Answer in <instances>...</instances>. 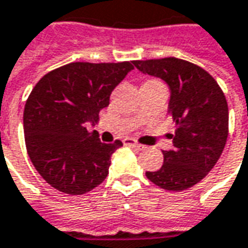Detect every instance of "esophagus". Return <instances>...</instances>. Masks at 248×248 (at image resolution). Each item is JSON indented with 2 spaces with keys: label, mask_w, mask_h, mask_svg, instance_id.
<instances>
[{
  "label": "esophagus",
  "mask_w": 248,
  "mask_h": 248,
  "mask_svg": "<svg viewBox=\"0 0 248 248\" xmlns=\"http://www.w3.org/2000/svg\"><path fill=\"white\" fill-rule=\"evenodd\" d=\"M124 145H129V147H136V148H142V145L141 144H139L137 141L134 140V139H130V137H126L124 140Z\"/></svg>",
  "instance_id": "34e87169"
}]
</instances>
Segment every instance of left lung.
<instances>
[{"mask_svg":"<svg viewBox=\"0 0 248 248\" xmlns=\"http://www.w3.org/2000/svg\"><path fill=\"white\" fill-rule=\"evenodd\" d=\"M133 64L166 82L169 114L175 122L173 148L163 151L159 170L145 175L167 191L188 189L206 177L224 151L229 122L225 96L207 71L181 59L137 60Z\"/></svg>","mask_w":248,"mask_h":248,"instance_id":"obj_1","label":"left lung"}]
</instances>
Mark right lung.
<instances>
[{
    "instance_id": "1",
    "label": "right lung",
    "mask_w": 248,
    "mask_h": 248,
    "mask_svg": "<svg viewBox=\"0 0 248 248\" xmlns=\"http://www.w3.org/2000/svg\"><path fill=\"white\" fill-rule=\"evenodd\" d=\"M133 62L70 63L44 75L26 101L23 129L34 167L55 189L82 195L103 183L122 142H100L86 124L98 122L111 92Z\"/></svg>"
}]
</instances>
